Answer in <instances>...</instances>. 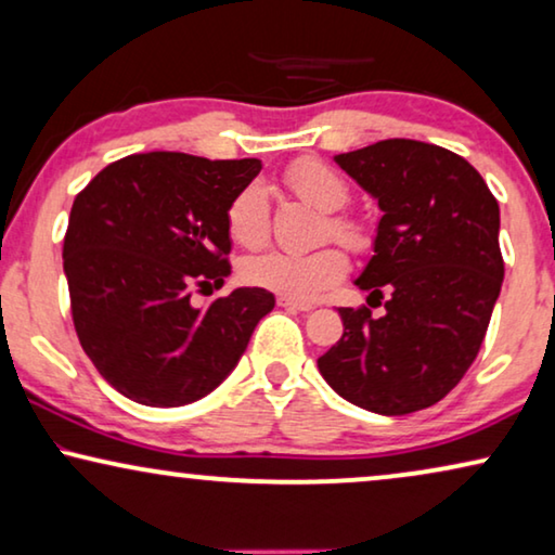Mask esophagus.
<instances>
[{"label": "esophagus", "instance_id": "1", "mask_svg": "<svg viewBox=\"0 0 555 555\" xmlns=\"http://www.w3.org/2000/svg\"><path fill=\"white\" fill-rule=\"evenodd\" d=\"M278 306L280 308H291V310H300V313H306V310H313V302H300V300L285 298V295H280Z\"/></svg>", "mask_w": 555, "mask_h": 555}]
</instances>
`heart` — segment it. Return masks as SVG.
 Wrapping results in <instances>:
<instances>
[{
	"label": "heart",
	"mask_w": 555,
	"mask_h": 555,
	"mask_svg": "<svg viewBox=\"0 0 555 555\" xmlns=\"http://www.w3.org/2000/svg\"><path fill=\"white\" fill-rule=\"evenodd\" d=\"M287 186L300 196L302 202L313 204L315 209L325 211L328 227L325 234L333 240L344 242L346 247L361 249L366 245V230L353 217L333 215L351 202V186L333 171L328 164L315 162V158H300L285 171ZM227 232L234 245L245 249L262 247L270 237V194L268 186L253 181L234 194L227 207ZM348 260L338 247H321L313 253H285V249H272L260 257L245 262L242 278L249 285L264 287V291L280 293L293 300H315L331 285H336L346 275Z\"/></svg>",
	"instance_id": "heart-1"
}]
</instances>
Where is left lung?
I'll use <instances>...</instances> for the list:
<instances>
[{"mask_svg": "<svg viewBox=\"0 0 555 555\" xmlns=\"http://www.w3.org/2000/svg\"><path fill=\"white\" fill-rule=\"evenodd\" d=\"M336 164L384 211L356 280L384 315L340 308L344 336L318 369L356 406L420 412L460 384L482 346L505 275L498 199L475 166L435 143L386 139Z\"/></svg>", "mask_w": 555, "mask_h": 555, "instance_id": "left-lung-1", "label": "left lung"}]
</instances>
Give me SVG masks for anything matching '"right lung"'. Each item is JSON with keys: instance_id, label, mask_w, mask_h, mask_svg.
I'll return each mask as SVG.
<instances>
[{"instance_id": "right-lung-1", "label": "right lung", "mask_w": 555, "mask_h": 555, "mask_svg": "<svg viewBox=\"0 0 555 555\" xmlns=\"http://www.w3.org/2000/svg\"><path fill=\"white\" fill-rule=\"evenodd\" d=\"M260 169V158L151 151L108 164L75 196L63 245L75 333L124 397L146 406L207 397L275 308L264 287L192 306L196 287L232 272L227 207Z\"/></svg>"}]
</instances>
